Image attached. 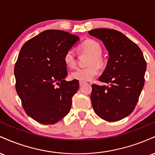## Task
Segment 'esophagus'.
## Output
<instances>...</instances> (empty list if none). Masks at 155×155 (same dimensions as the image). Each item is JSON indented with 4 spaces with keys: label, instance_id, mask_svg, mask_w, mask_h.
I'll list each match as a JSON object with an SVG mask.
<instances>
[{
    "label": "esophagus",
    "instance_id": "esophagus-1",
    "mask_svg": "<svg viewBox=\"0 0 155 155\" xmlns=\"http://www.w3.org/2000/svg\"><path fill=\"white\" fill-rule=\"evenodd\" d=\"M85 83H86V81H79V85H80V86H81V85L84 84Z\"/></svg>",
    "mask_w": 155,
    "mask_h": 155
}]
</instances>
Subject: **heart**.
<instances>
[{
    "label": "heart",
    "mask_w": 155,
    "mask_h": 155,
    "mask_svg": "<svg viewBox=\"0 0 155 155\" xmlns=\"http://www.w3.org/2000/svg\"><path fill=\"white\" fill-rule=\"evenodd\" d=\"M79 49L84 52L89 53L90 57L89 58L88 66L85 68H79L76 69L71 74L72 79L79 81H89L95 77L99 73V68L102 66L104 61L101 57L102 48L98 42L92 39H87L83 41L79 45ZM64 63L68 67L75 68L76 65V57L75 52L72 49H68L63 56Z\"/></svg>",
    "instance_id": "obj_1"
}]
</instances>
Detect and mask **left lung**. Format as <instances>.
<instances>
[{
	"label": "left lung",
	"mask_w": 155,
	"mask_h": 155,
	"mask_svg": "<svg viewBox=\"0 0 155 155\" xmlns=\"http://www.w3.org/2000/svg\"><path fill=\"white\" fill-rule=\"evenodd\" d=\"M88 33L102 41L109 55L98 79L108 85L92 84V107L103 120H122L132 113L138 103L144 85L147 62L138 46L120 31L97 28Z\"/></svg>",
	"instance_id": "8db88e82"
}]
</instances>
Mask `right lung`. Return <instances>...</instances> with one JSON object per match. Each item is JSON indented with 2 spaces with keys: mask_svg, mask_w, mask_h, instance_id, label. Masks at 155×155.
Segmentation results:
<instances>
[{
  "mask_svg": "<svg viewBox=\"0 0 155 155\" xmlns=\"http://www.w3.org/2000/svg\"><path fill=\"white\" fill-rule=\"evenodd\" d=\"M79 38L47 30L21 48L15 65L16 91L25 113L39 123L54 124L70 111L79 84L64 80L68 71L63 56Z\"/></svg>",
  "mask_w": 155,
  "mask_h": 155,
  "instance_id": "right-lung-1",
  "label": "right lung"
}]
</instances>
